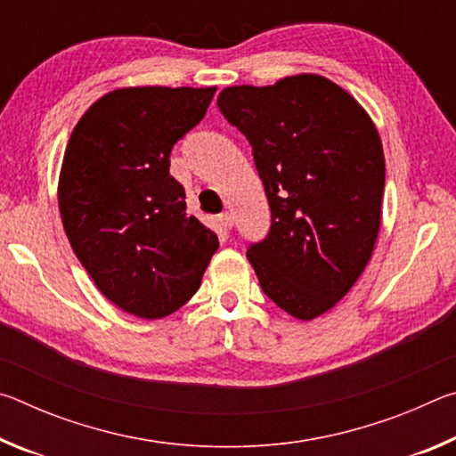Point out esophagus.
Here are the masks:
<instances>
[{
    "mask_svg": "<svg viewBox=\"0 0 456 456\" xmlns=\"http://www.w3.org/2000/svg\"><path fill=\"white\" fill-rule=\"evenodd\" d=\"M217 221H219V225L223 227V229H231L233 227V217H231V213H221L219 217H217Z\"/></svg>",
    "mask_w": 456,
    "mask_h": 456,
    "instance_id": "34e87169",
    "label": "esophagus"
}]
</instances>
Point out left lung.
I'll use <instances>...</instances> for the list:
<instances>
[{
	"label": "left lung",
	"mask_w": 456,
	"mask_h": 456,
	"mask_svg": "<svg viewBox=\"0 0 456 456\" xmlns=\"http://www.w3.org/2000/svg\"><path fill=\"white\" fill-rule=\"evenodd\" d=\"M251 144L272 227L247 247L265 296L297 320L334 307L364 272L380 229L384 152L368 114L323 76L231 86L217 98Z\"/></svg>",
	"instance_id": "obj_1"
}]
</instances>
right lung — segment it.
<instances>
[{"label": "right lung", "mask_w": 456, "mask_h": 456, "mask_svg": "<svg viewBox=\"0 0 456 456\" xmlns=\"http://www.w3.org/2000/svg\"><path fill=\"white\" fill-rule=\"evenodd\" d=\"M215 90H114L68 142L58 191L68 241L96 288L138 318L187 304L219 247L168 173L173 146L203 120Z\"/></svg>", "instance_id": "1"}]
</instances>
